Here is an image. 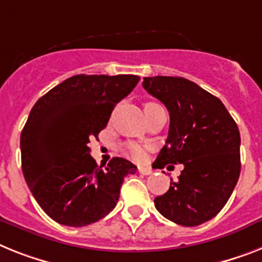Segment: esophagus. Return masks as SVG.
Wrapping results in <instances>:
<instances>
[{
	"instance_id": "esophagus-1",
	"label": "esophagus",
	"mask_w": 262,
	"mask_h": 262,
	"mask_svg": "<svg viewBox=\"0 0 262 262\" xmlns=\"http://www.w3.org/2000/svg\"><path fill=\"white\" fill-rule=\"evenodd\" d=\"M138 173H141L144 176L151 174V170L149 168H138Z\"/></svg>"
}]
</instances>
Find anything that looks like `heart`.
<instances>
[{
    "label": "heart",
    "mask_w": 262,
    "mask_h": 262,
    "mask_svg": "<svg viewBox=\"0 0 262 262\" xmlns=\"http://www.w3.org/2000/svg\"><path fill=\"white\" fill-rule=\"evenodd\" d=\"M153 102H148L146 105H150ZM126 151L127 155L130 156L135 161H142L146 156V151H145L144 146H141L140 144H135V142H130V144L126 145Z\"/></svg>",
    "instance_id": "heart-1"
}]
</instances>
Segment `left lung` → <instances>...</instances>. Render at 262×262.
<instances>
[{
    "label": "left lung",
    "mask_w": 262,
    "mask_h": 262,
    "mask_svg": "<svg viewBox=\"0 0 262 262\" xmlns=\"http://www.w3.org/2000/svg\"><path fill=\"white\" fill-rule=\"evenodd\" d=\"M142 86L170 116L157 166L184 165L179 181L170 180L168 192L155 199L156 209L182 226L206 223L223 209L238 181V126L219 98L186 78L145 77Z\"/></svg>",
    "instance_id": "8db88e82"
}]
</instances>
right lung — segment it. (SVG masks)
Instances as JSON below:
<instances>
[{
  "label": "right lung",
  "instance_id": "1",
  "mask_svg": "<svg viewBox=\"0 0 262 262\" xmlns=\"http://www.w3.org/2000/svg\"><path fill=\"white\" fill-rule=\"evenodd\" d=\"M138 81L133 74H77L32 107L21 133L23 173L33 197L56 223L89 225L117 205L124 179L137 166L121 157L98 166L88 144Z\"/></svg>",
  "mask_w": 262,
  "mask_h": 262
}]
</instances>
